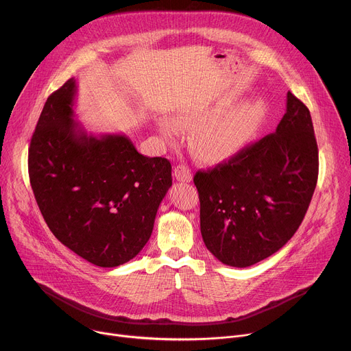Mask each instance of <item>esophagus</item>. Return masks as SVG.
Instances as JSON below:
<instances>
[{
	"mask_svg": "<svg viewBox=\"0 0 351 351\" xmlns=\"http://www.w3.org/2000/svg\"><path fill=\"white\" fill-rule=\"evenodd\" d=\"M173 176L179 180V182H190L193 179V173L187 167L184 165H178L173 169Z\"/></svg>",
	"mask_w": 351,
	"mask_h": 351,
	"instance_id": "1",
	"label": "esophagus"
}]
</instances>
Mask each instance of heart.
I'll return each instance as SVG.
<instances>
[{
	"mask_svg": "<svg viewBox=\"0 0 351 351\" xmlns=\"http://www.w3.org/2000/svg\"><path fill=\"white\" fill-rule=\"evenodd\" d=\"M231 105L232 99H224L196 116L176 120V125L182 129H193L190 144L200 156L211 159L231 156L243 149L263 130L270 113L269 105L263 98L247 99L218 119L215 118ZM158 127L165 137L176 134V127L168 119L159 120Z\"/></svg>",
	"mask_w": 351,
	"mask_h": 351,
	"instance_id": "heart-1",
	"label": "heart"
}]
</instances>
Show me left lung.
<instances>
[{"label": "left lung", "mask_w": 351, "mask_h": 351, "mask_svg": "<svg viewBox=\"0 0 351 351\" xmlns=\"http://www.w3.org/2000/svg\"><path fill=\"white\" fill-rule=\"evenodd\" d=\"M319 159L308 108L287 93L274 133L195 175L200 230L224 265L247 267L289 242L313 196Z\"/></svg>", "instance_id": "left-lung-1"}]
</instances>
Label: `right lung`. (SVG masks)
I'll list each match as a JSON object with an SVG mask.
<instances>
[{"instance_id":"obj_1","label":"right lung","mask_w":351,"mask_h":351,"mask_svg":"<svg viewBox=\"0 0 351 351\" xmlns=\"http://www.w3.org/2000/svg\"><path fill=\"white\" fill-rule=\"evenodd\" d=\"M75 93L70 78L47 98L30 140L29 179L53 235L89 263L116 267L148 242L172 167L141 155L124 134H88L75 120Z\"/></svg>"}]
</instances>
